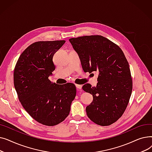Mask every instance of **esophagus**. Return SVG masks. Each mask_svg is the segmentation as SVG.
Wrapping results in <instances>:
<instances>
[{"instance_id": "esophagus-1", "label": "esophagus", "mask_w": 152, "mask_h": 152, "mask_svg": "<svg viewBox=\"0 0 152 152\" xmlns=\"http://www.w3.org/2000/svg\"><path fill=\"white\" fill-rule=\"evenodd\" d=\"M76 87L77 89V91H80L82 89V86L81 85H79V84H76Z\"/></svg>"}]
</instances>
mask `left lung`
I'll return each instance as SVG.
<instances>
[{"mask_svg": "<svg viewBox=\"0 0 152 152\" xmlns=\"http://www.w3.org/2000/svg\"><path fill=\"white\" fill-rule=\"evenodd\" d=\"M77 53L83 69L89 73L99 72L96 87L86 84L83 89L92 94L86 107L87 116L95 124L109 126L124 113L132 90L129 63L118 45L99 36H85L69 39Z\"/></svg>", "mask_w": 152, "mask_h": 152, "instance_id": "8db88e82", "label": "left lung"}]
</instances>
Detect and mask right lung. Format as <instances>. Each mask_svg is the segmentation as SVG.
Segmentation results:
<instances>
[{"label":"right lung","instance_id":"1","mask_svg":"<svg viewBox=\"0 0 152 152\" xmlns=\"http://www.w3.org/2000/svg\"><path fill=\"white\" fill-rule=\"evenodd\" d=\"M65 41H39L23 52L16 64L14 86L22 106L38 123L53 126L68 116L76 94L74 84L58 85L49 77L55 69V53Z\"/></svg>","mask_w":152,"mask_h":152}]
</instances>
